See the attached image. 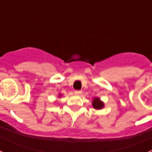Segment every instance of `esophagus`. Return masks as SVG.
Masks as SVG:
<instances>
[{
    "label": "esophagus",
    "instance_id": "esophagus-1",
    "mask_svg": "<svg viewBox=\"0 0 152 152\" xmlns=\"http://www.w3.org/2000/svg\"><path fill=\"white\" fill-rule=\"evenodd\" d=\"M82 93V90H75V91H74L75 95H77V96H79V95H80Z\"/></svg>",
    "mask_w": 152,
    "mask_h": 152
}]
</instances>
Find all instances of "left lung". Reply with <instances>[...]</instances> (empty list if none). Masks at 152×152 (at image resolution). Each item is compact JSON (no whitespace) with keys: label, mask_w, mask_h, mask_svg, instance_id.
Wrapping results in <instances>:
<instances>
[{"label":"left lung","mask_w":152,"mask_h":152,"mask_svg":"<svg viewBox=\"0 0 152 152\" xmlns=\"http://www.w3.org/2000/svg\"><path fill=\"white\" fill-rule=\"evenodd\" d=\"M92 104H93V108L96 109V110H101L104 106V104L100 100L99 98H94L92 102Z\"/></svg>","instance_id":"left-lung-1"}]
</instances>
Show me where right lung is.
<instances>
[{"instance_id": "add662e5", "label": "right lung", "mask_w": 152, "mask_h": 152, "mask_svg": "<svg viewBox=\"0 0 152 152\" xmlns=\"http://www.w3.org/2000/svg\"><path fill=\"white\" fill-rule=\"evenodd\" d=\"M59 97H61V94H59Z\"/></svg>"}]
</instances>
